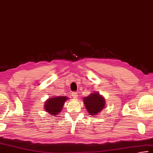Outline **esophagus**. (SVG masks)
I'll use <instances>...</instances> for the list:
<instances>
[{"instance_id": "34e87169", "label": "esophagus", "mask_w": 153, "mask_h": 153, "mask_svg": "<svg viewBox=\"0 0 153 153\" xmlns=\"http://www.w3.org/2000/svg\"><path fill=\"white\" fill-rule=\"evenodd\" d=\"M72 97H74V98H76V97H78V96H77L76 92H73V93L72 94Z\"/></svg>"}]
</instances>
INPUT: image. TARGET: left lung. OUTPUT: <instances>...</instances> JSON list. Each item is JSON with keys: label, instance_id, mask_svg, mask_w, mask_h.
Here are the masks:
<instances>
[{"label": "left lung", "instance_id": "obj_1", "mask_svg": "<svg viewBox=\"0 0 153 153\" xmlns=\"http://www.w3.org/2000/svg\"><path fill=\"white\" fill-rule=\"evenodd\" d=\"M83 103L90 115L95 116L100 113L106 106L104 97L96 91L91 92L88 96L83 97Z\"/></svg>", "mask_w": 153, "mask_h": 153}]
</instances>
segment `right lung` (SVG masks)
Here are the masks:
<instances>
[{
  "mask_svg": "<svg viewBox=\"0 0 153 153\" xmlns=\"http://www.w3.org/2000/svg\"><path fill=\"white\" fill-rule=\"evenodd\" d=\"M68 100L66 96H57L49 97L45 102L44 108L47 112L52 116H56L62 111L65 102Z\"/></svg>",
  "mask_w": 153,
  "mask_h": 153,
  "instance_id": "1",
  "label": "right lung"
}]
</instances>
